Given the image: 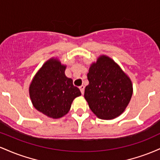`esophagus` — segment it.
Returning <instances> with one entry per match:
<instances>
[{"instance_id": "obj_1", "label": "esophagus", "mask_w": 160, "mask_h": 160, "mask_svg": "<svg viewBox=\"0 0 160 160\" xmlns=\"http://www.w3.org/2000/svg\"><path fill=\"white\" fill-rule=\"evenodd\" d=\"M79 88H80V92H81L82 94H83V92H84V88H85V86H84L83 85H82V86H80Z\"/></svg>"}]
</instances>
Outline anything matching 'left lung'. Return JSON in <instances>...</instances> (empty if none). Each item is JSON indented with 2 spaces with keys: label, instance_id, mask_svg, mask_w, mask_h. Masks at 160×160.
I'll use <instances>...</instances> for the list:
<instances>
[{
  "label": "left lung",
  "instance_id": "1",
  "mask_svg": "<svg viewBox=\"0 0 160 160\" xmlns=\"http://www.w3.org/2000/svg\"><path fill=\"white\" fill-rule=\"evenodd\" d=\"M84 98L98 118L112 120L125 111L132 95L130 78L116 62L101 56L92 63L87 74Z\"/></svg>",
  "mask_w": 160,
  "mask_h": 160
}]
</instances>
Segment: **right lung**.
I'll list each match as a JSON object with an SVG mask.
<instances>
[{"label":"right lung","mask_w":160,"mask_h":160,"mask_svg":"<svg viewBox=\"0 0 160 160\" xmlns=\"http://www.w3.org/2000/svg\"><path fill=\"white\" fill-rule=\"evenodd\" d=\"M65 68L58 59L50 58L38 71L29 87L34 107L53 119L67 114L74 99L81 95L72 79L65 76Z\"/></svg>","instance_id":"1"}]
</instances>
